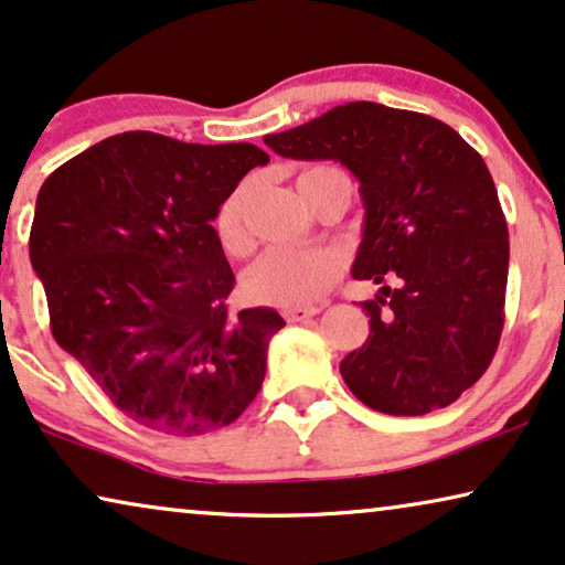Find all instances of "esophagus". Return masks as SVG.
<instances>
[{
    "label": "esophagus",
    "mask_w": 565,
    "mask_h": 565,
    "mask_svg": "<svg viewBox=\"0 0 565 565\" xmlns=\"http://www.w3.org/2000/svg\"><path fill=\"white\" fill-rule=\"evenodd\" d=\"M318 312H320V307H287V310H284V320L299 322V320L315 318Z\"/></svg>",
    "instance_id": "obj_1"
}]
</instances>
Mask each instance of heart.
<instances>
[{
    "label": "heart",
    "instance_id": "b5f03b06",
    "mask_svg": "<svg viewBox=\"0 0 565 565\" xmlns=\"http://www.w3.org/2000/svg\"><path fill=\"white\" fill-rule=\"evenodd\" d=\"M333 168H312L299 175V193L307 201V183ZM250 185L239 183L216 212V232L230 253L250 247L245 224V201ZM343 274V258L333 247H270L245 270L243 289L250 302L276 307H302L326 297Z\"/></svg>",
    "mask_w": 565,
    "mask_h": 565
}]
</instances>
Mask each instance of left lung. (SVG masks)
Wrapping results in <instances>:
<instances>
[{
  "label": "left lung",
  "instance_id": "1",
  "mask_svg": "<svg viewBox=\"0 0 565 565\" xmlns=\"http://www.w3.org/2000/svg\"><path fill=\"white\" fill-rule=\"evenodd\" d=\"M263 141L359 178L353 278L397 284L361 302L370 338L341 361L345 385L390 416L447 408L483 377L503 330L509 230L483 157L439 118L366 100Z\"/></svg>",
  "mask_w": 565,
  "mask_h": 565
}]
</instances>
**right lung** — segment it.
<instances>
[{"instance_id": "add662e5", "label": "right lung", "mask_w": 565, "mask_h": 565, "mask_svg": "<svg viewBox=\"0 0 565 565\" xmlns=\"http://www.w3.org/2000/svg\"><path fill=\"white\" fill-rule=\"evenodd\" d=\"M268 154L126 131L72 157L41 185L30 263L51 333L137 424L201 436L243 416L266 377L281 315L235 312L222 201Z\"/></svg>"}]
</instances>
